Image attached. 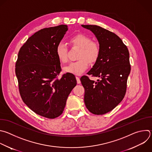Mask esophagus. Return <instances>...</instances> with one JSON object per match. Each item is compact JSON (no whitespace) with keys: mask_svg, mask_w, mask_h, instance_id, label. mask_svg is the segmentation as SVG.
<instances>
[{"mask_svg":"<svg viewBox=\"0 0 152 152\" xmlns=\"http://www.w3.org/2000/svg\"><path fill=\"white\" fill-rule=\"evenodd\" d=\"M76 80H77V83H80V77L76 76Z\"/></svg>","mask_w":152,"mask_h":152,"instance_id":"esophagus-1","label":"esophagus"}]
</instances>
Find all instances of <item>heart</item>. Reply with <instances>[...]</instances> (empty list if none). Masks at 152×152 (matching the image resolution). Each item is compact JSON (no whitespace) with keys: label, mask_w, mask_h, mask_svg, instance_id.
<instances>
[{"label":"heart","mask_w":152,"mask_h":152,"mask_svg":"<svg viewBox=\"0 0 152 152\" xmlns=\"http://www.w3.org/2000/svg\"><path fill=\"white\" fill-rule=\"evenodd\" d=\"M70 44L80 49L78 56L79 60L73 62L69 66L64 67L65 72L75 75H80L88 67L89 61L95 63L98 58L100 54V49L98 44L92 41L90 37L83 34H77L69 39ZM68 48L64 43L60 42L56 48V53L58 60L63 63L69 61Z\"/></svg>","instance_id":"b5f03b06"}]
</instances>
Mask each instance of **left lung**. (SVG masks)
<instances>
[{
	"label": "left lung",
	"mask_w": 152,
	"mask_h": 152,
	"mask_svg": "<svg viewBox=\"0 0 152 152\" xmlns=\"http://www.w3.org/2000/svg\"><path fill=\"white\" fill-rule=\"evenodd\" d=\"M96 37L100 49L98 60L88 75L98 77L96 82L86 76L80 78L85 88L84 102L92 113L102 115L115 108L123 99L131 72L129 54L121 39L113 32L95 25H82Z\"/></svg>",
	"instance_id": "8db88e82"
}]
</instances>
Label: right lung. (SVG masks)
Wrapping results in <instances>:
<instances>
[{
	"label": "right lung",
	"instance_id": "right-lung-1",
	"mask_svg": "<svg viewBox=\"0 0 152 152\" xmlns=\"http://www.w3.org/2000/svg\"><path fill=\"white\" fill-rule=\"evenodd\" d=\"M67 25L45 28L30 37L20 48L15 74L23 102L36 114L54 119L64 111L66 101L77 82L74 75L61 71L56 46L66 31Z\"/></svg>",
	"mask_w": 152,
	"mask_h": 152
}]
</instances>
